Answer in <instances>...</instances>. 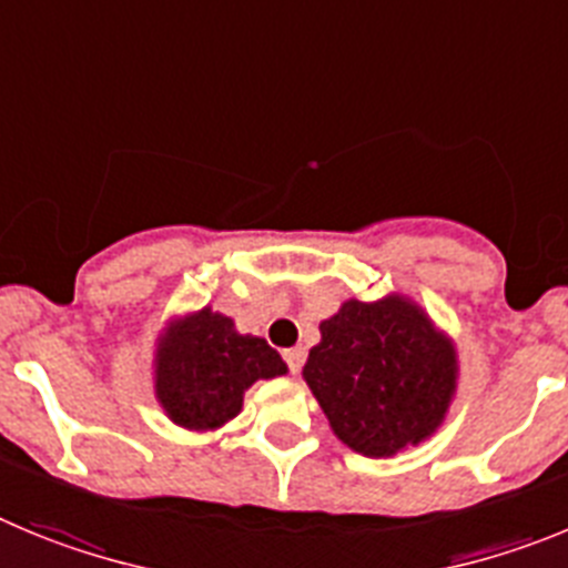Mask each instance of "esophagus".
I'll return each instance as SVG.
<instances>
[{
	"instance_id": "34e87169",
	"label": "esophagus",
	"mask_w": 568,
	"mask_h": 568,
	"mask_svg": "<svg viewBox=\"0 0 568 568\" xmlns=\"http://www.w3.org/2000/svg\"><path fill=\"white\" fill-rule=\"evenodd\" d=\"M283 359L288 362L291 373H300V371H303L305 351H303V347H288V351H285V354H283Z\"/></svg>"
}]
</instances>
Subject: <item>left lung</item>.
Masks as SVG:
<instances>
[{
  "instance_id": "obj_1",
  "label": "left lung",
  "mask_w": 568,
  "mask_h": 568,
  "mask_svg": "<svg viewBox=\"0 0 568 568\" xmlns=\"http://www.w3.org/2000/svg\"><path fill=\"white\" fill-rule=\"evenodd\" d=\"M303 379L331 430L367 458L418 447L447 418L458 390V351L407 294L345 300L320 322Z\"/></svg>"
}]
</instances>
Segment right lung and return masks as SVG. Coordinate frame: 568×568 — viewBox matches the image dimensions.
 Segmentation results:
<instances>
[{"instance_id": "add662e5", "label": "right lung", "mask_w": 568, "mask_h": 568, "mask_svg": "<svg viewBox=\"0 0 568 568\" xmlns=\"http://www.w3.org/2000/svg\"><path fill=\"white\" fill-rule=\"evenodd\" d=\"M285 373L288 365L263 336L240 334L232 316L212 305L166 320L152 354L158 405L189 433L226 427L254 382Z\"/></svg>"}]
</instances>
